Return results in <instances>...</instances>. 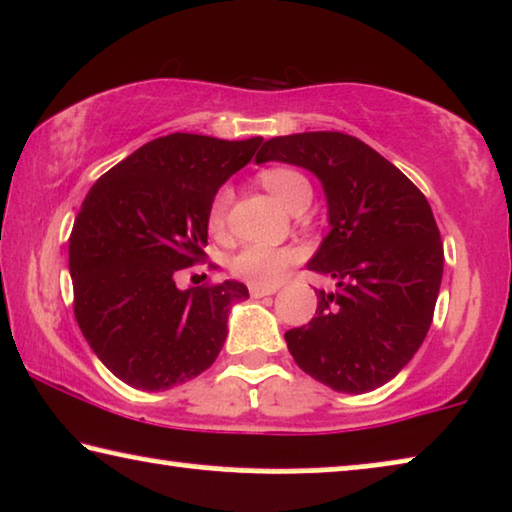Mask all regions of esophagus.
Wrapping results in <instances>:
<instances>
[{"label": "esophagus", "mask_w": 512, "mask_h": 512, "mask_svg": "<svg viewBox=\"0 0 512 512\" xmlns=\"http://www.w3.org/2000/svg\"><path fill=\"white\" fill-rule=\"evenodd\" d=\"M277 291V286H249L251 298H263V296H272Z\"/></svg>", "instance_id": "obj_1"}]
</instances>
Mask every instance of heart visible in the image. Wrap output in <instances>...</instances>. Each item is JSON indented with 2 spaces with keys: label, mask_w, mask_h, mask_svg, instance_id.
<instances>
[{
  "label": "heart",
  "mask_w": 512,
  "mask_h": 512,
  "mask_svg": "<svg viewBox=\"0 0 512 512\" xmlns=\"http://www.w3.org/2000/svg\"><path fill=\"white\" fill-rule=\"evenodd\" d=\"M261 184L289 209V212H305L312 202V186L303 174L289 167H268L261 172ZM233 202V191L223 186L214 195L209 205L207 226L212 233H223L226 228V216ZM300 251L296 247H258V244H247L230 258V272L244 282L256 286L277 284L286 275V270L293 263H298Z\"/></svg>",
  "instance_id": "b5f03b06"
}]
</instances>
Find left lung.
Here are the masks:
<instances>
[{
	"label": "left lung",
	"instance_id": "left-lung-1",
	"mask_svg": "<svg viewBox=\"0 0 512 512\" xmlns=\"http://www.w3.org/2000/svg\"><path fill=\"white\" fill-rule=\"evenodd\" d=\"M282 160L317 174L331 233L310 268L331 277L307 326L284 333L307 375L366 394L408 366L429 333L443 279V240L424 193L375 149L345 132L272 137L256 163Z\"/></svg>",
	"mask_w": 512,
	"mask_h": 512
}]
</instances>
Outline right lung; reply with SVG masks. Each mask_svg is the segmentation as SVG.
Returning a JSON list of instances; mask_svg holds the SVG:
<instances>
[{"label":"right lung","mask_w":512,"mask_h":512,"mask_svg":"<svg viewBox=\"0 0 512 512\" xmlns=\"http://www.w3.org/2000/svg\"><path fill=\"white\" fill-rule=\"evenodd\" d=\"M261 142L172 132L111 167L83 200L69 235L74 317L97 359L130 387L170 389L219 356L228 310L249 298L247 286L179 291L174 275L207 258L209 205Z\"/></svg>","instance_id":"1"}]
</instances>
